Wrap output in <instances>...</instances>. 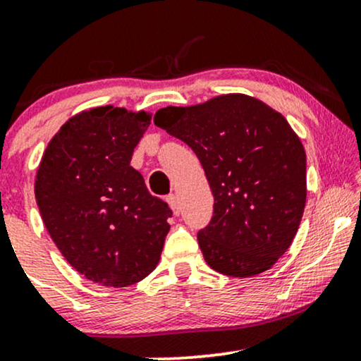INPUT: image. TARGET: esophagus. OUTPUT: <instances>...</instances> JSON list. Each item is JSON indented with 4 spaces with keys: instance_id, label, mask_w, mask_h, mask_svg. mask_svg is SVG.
Listing matches in <instances>:
<instances>
[{
    "instance_id": "esophagus-1",
    "label": "esophagus",
    "mask_w": 361,
    "mask_h": 361,
    "mask_svg": "<svg viewBox=\"0 0 361 361\" xmlns=\"http://www.w3.org/2000/svg\"><path fill=\"white\" fill-rule=\"evenodd\" d=\"M166 200H168L169 207H171L173 214H175V215H180V212H181V205H180V200H178L176 195H168Z\"/></svg>"
}]
</instances>
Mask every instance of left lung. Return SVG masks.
Listing matches in <instances>:
<instances>
[{
	"instance_id": "8db88e82",
	"label": "left lung",
	"mask_w": 361,
	"mask_h": 361,
	"mask_svg": "<svg viewBox=\"0 0 361 361\" xmlns=\"http://www.w3.org/2000/svg\"><path fill=\"white\" fill-rule=\"evenodd\" d=\"M154 123L193 149L209 180L214 215L197 235L207 264L234 279L270 270L295 238L307 197L305 151L287 118L229 93L157 110Z\"/></svg>"
}]
</instances>
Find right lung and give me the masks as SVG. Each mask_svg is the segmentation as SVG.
<instances>
[{
  "label": "right lung",
  "mask_w": 361,
  "mask_h": 361,
  "mask_svg": "<svg viewBox=\"0 0 361 361\" xmlns=\"http://www.w3.org/2000/svg\"><path fill=\"white\" fill-rule=\"evenodd\" d=\"M151 114L114 105L74 115L47 144L35 176L42 221L66 261L105 287L157 267L171 210L130 166Z\"/></svg>",
  "instance_id": "right-lung-1"
}]
</instances>
